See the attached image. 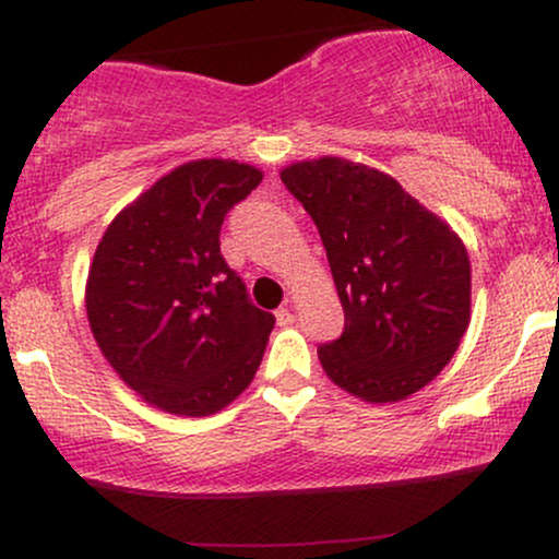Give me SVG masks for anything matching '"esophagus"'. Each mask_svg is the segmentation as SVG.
Listing matches in <instances>:
<instances>
[{
	"label": "esophagus",
	"mask_w": 559,
	"mask_h": 559,
	"mask_svg": "<svg viewBox=\"0 0 559 559\" xmlns=\"http://www.w3.org/2000/svg\"><path fill=\"white\" fill-rule=\"evenodd\" d=\"M275 320H278V325H292L294 323V312L288 310V307H281V310L275 312Z\"/></svg>",
	"instance_id": "obj_1"
}]
</instances>
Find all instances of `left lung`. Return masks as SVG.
<instances>
[{"label":"left lung","mask_w":559,"mask_h":559,"mask_svg":"<svg viewBox=\"0 0 559 559\" xmlns=\"http://www.w3.org/2000/svg\"><path fill=\"white\" fill-rule=\"evenodd\" d=\"M281 181L316 221L344 307V333L318 346L325 376L362 402L407 400L471 323L463 239L400 181L344 157L301 159Z\"/></svg>","instance_id":"left-lung-1"}]
</instances>
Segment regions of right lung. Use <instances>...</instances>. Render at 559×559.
I'll return each mask as SVG.
<instances>
[{"label": "right lung", "mask_w": 559, "mask_h": 559, "mask_svg": "<svg viewBox=\"0 0 559 559\" xmlns=\"http://www.w3.org/2000/svg\"><path fill=\"white\" fill-rule=\"evenodd\" d=\"M262 181L239 159H191L115 215L86 278L96 346L144 402L204 418L258 373L275 318L221 254L223 217Z\"/></svg>", "instance_id": "obj_1"}]
</instances>
